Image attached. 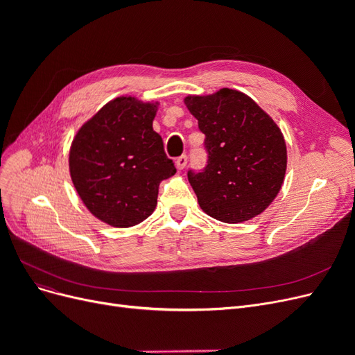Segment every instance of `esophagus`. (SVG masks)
Listing matches in <instances>:
<instances>
[{
	"label": "esophagus",
	"instance_id": "1",
	"mask_svg": "<svg viewBox=\"0 0 355 355\" xmlns=\"http://www.w3.org/2000/svg\"><path fill=\"white\" fill-rule=\"evenodd\" d=\"M187 163H188V157H187V155H180V157L176 158V167H178L179 170L185 168Z\"/></svg>",
	"mask_w": 355,
	"mask_h": 355
}]
</instances>
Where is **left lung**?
Segmentation results:
<instances>
[{
  "instance_id": "1",
  "label": "left lung",
  "mask_w": 355,
  "mask_h": 355,
  "mask_svg": "<svg viewBox=\"0 0 355 355\" xmlns=\"http://www.w3.org/2000/svg\"><path fill=\"white\" fill-rule=\"evenodd\" d=\"M185 105L206 136V167L188 170L200 207L227 223L257 216L277 197L286 175L280 128L249 96L232 89L188 96Z\"/></svg>"
}]
</instances>
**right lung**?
Segmentation results:
<instances>
[{
  "label": "right lung",
  "instance_id": "1",
  "mask_svg": "<svg viewBox=\"0 0 355 355\" xmlns=\"http://www.w3.org/2000/svg\"><path fill=\"white\" fill-rule=\"evenodd\" d=\"M157 105L123 96L106 103L75 136L69 171L83 202L118 228L145 220L157 206L158 185L176 173L154 132Z\"/></svg>",
  "mask_w": 355,
  "mask_h": 355
}]
</instances>
